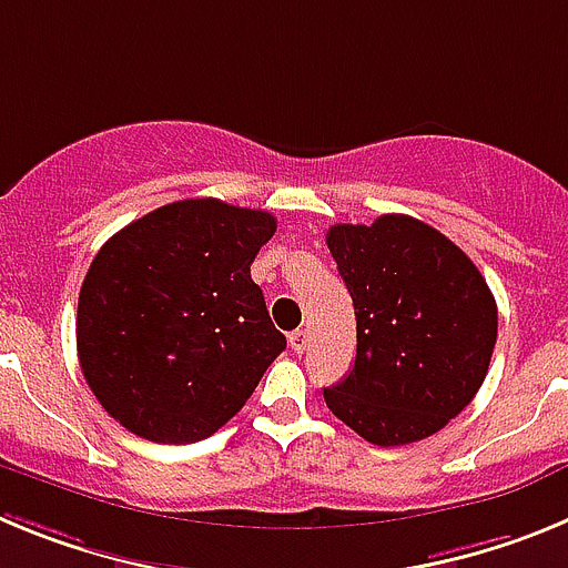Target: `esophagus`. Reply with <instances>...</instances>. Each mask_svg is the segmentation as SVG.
I'll use <instances>...</instances> for the list:
<instances>
[{
	"label": "esophagus",
	"instance_id": "1",
	"mask_svg": "<svg viewBox=\"0 0 568 568\" xmlns=\"http://www.w3.org/2000/svg\"><path fill=\"white\" fill-rule=\"evenodd\" d=\"M290 346H293V353H304L310 346L307 329H295V333H290Z\"/></svg>",
	"mask_w": 568,
	"mask_h": 568
}]
</instances>
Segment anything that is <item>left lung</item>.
<instances>
[{"label":"left lung","instance_id":"left-lung-1","mask_svg":"<svg viewBox=\"0 0 568 568\" xmlns=\"http://www.w3.org/2000/svg\"><path fill=\"white\" fill-rule=\"evenodd\" d=\"M355 307V364L324 389L329 413L378 446L444 429L489 373L498 304L469 255L413 215L327 233Z\"/></svg>","mask_w":568,"mask_h":568}]
</instances>
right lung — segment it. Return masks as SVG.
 <instances>
[{"mask_svg": "<svg viewBox=\"0 0 568 568\" xmlns=\"http://www.w3.org/2000/svg\"><path fill=\"white\" fill-rule=\"evenodd\" d=\"M273 233L264 210L184 199L104 241L79 293L77 346L110 418L193 444L247 404L287 346L250 278Z\"/></svg>", "mask_w": 568, "mask_h": 568, "instance_id": "right-lung-1", "label": "right lung"}]
</instances>
